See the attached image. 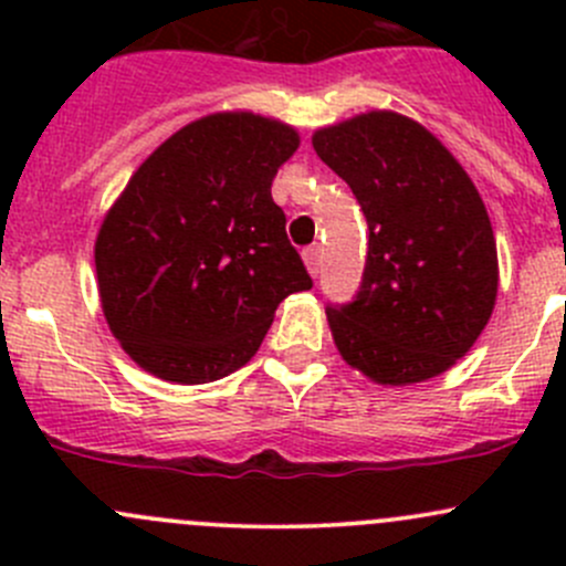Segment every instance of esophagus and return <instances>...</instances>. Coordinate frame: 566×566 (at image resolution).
<instances>
[{
	"label": "esophagus",
	"instance_id": "1",
	"mask_svg": "<svg viewBox=\"0 0 566 566\" xmlns=\"http://www.w3.org/2000/svg\"><path fill=\"white\" fill-rule=\"evenodd\" d=\"M319 243H315V247H310V249H304V262H306V268H310V273L312 276H317L319 273Z\"/></svg>",
	"mask_w": 566,
	"mask_h": 566
}]
</instances>
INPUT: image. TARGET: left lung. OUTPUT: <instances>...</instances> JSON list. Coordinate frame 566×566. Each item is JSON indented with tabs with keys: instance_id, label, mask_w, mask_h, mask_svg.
I'll return each instance as SVG.
<instances>
[{
	"instance_id": "left-lung-1",
	"label": "left lung",
	"mask_w": 566,
	"mask_h": 566,
	"mask_svg": "<svg viewBox=\"0 0 566 566\" xmlns=\"http://www.w3.org/2000/svg\"><path fill=\"white\" fill-rule=\"evenodd\" d=\"M312 147L369 224L356 301L325 310L336 350L380 386L438 378L471 350L499 295V251L476 186L424 125L397 112L319 128Z\"/></svg>"
}]
</instances>
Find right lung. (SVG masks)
<instances>
[{"label": "right lung", "mask_w": 566, "mask_h": 566, "mask_svg": "<svg viewBox=\"0 0 566 566\" xmlns=\"http://www.w3.org/2000/svg\"><path fill=\"white\" fill-rule=\"evenodd\" d=\"M293 125L216 112L130 175L95 238L101 310L145 373L197 386L251 361L287 295L312 287L271 182Z\"/></svg>", "instance_id": "obj_1"}]
</instances>
